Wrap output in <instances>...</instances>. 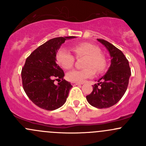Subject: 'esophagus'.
<instances>
[{
    "mask_svg": "<svg viewBox=\"0 0 146 146\" xmlns=\"http://www.w3.org/2000/svg\"><path fill=\"white\" fill-rule=\"evenodd\" d=\"M71 84H72V85H73V86H76V85H81L80 83H78V82H71Z\"/></svg>",
    "mask_w": 146,
    "mask_h": 146,
    "instance_id": "34e87169",
    "label": "esophagus"
}]
</instances>
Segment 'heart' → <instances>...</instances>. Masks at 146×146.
<instances>
[{
	"label": "heart",
	"mask_w": 146,
	"mask_h": 146,
	"mask_svg": "<svg viewBox=\"0 0 146 146\" xmlns=\"http://www.w3.org/2000/svg\"><path fill=\"white\" fill-rule=\"evenodd\" d=\"M72 51L76 58L85 57L83 67L80 70H73L66 74L68 80L73 82H82L86 79L93 77L95 71L102 73L107 66L104 56L100 52L97 46L89 43H81L72 46ZM56 61L63 68L70 69L75 64V56L65 47L59 48L56 54Z\"/></svg>",
	"instance_id": "b5f03b06"
}]
</instances>
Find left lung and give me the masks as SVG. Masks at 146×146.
Instances as JSON below:
<instances>
[{
    "label": "left lung",
    "mask_w": 146,
    "mask_h": 146,
    "mask_svg": "<svg viewBox=\"0 0 146 146\" xmlns=\"http://www.w3.org/2000/svg\"><path fill=\"white\" fill-rule=\"evenodd\" d=\"M98 40L110 51L111 65L107 73L98 80L99 83L92 85L93 90L87 95L86 99L97 108H109L117 104L124 95L131 73L129 61L121 50L104 39Z\"/></svg>",
    "instance_id": "obj_1"
}]
</instances>
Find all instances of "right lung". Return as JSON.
Returning <instances> with one entry per match:
<instances>
[{"label": "right lung", "mask_w": 146, "mask_h": 146, "mask_svg": "<svg viewBox=\"0 0 146 146\" xmlns=\"http://www.w3.org/2000/svg\"><path fill=\"white\" fill-rule=\"evenodd\" d=\"M60 36L49 39L32 51L22 68L23 87L35 104L43 110H56L66 102L71 84L66 81L64 72L56 64V53L66 39ZM57 80L58 85L54 82Z\"/></svg>", "instance_id": "add662e5"}]
</instances>
